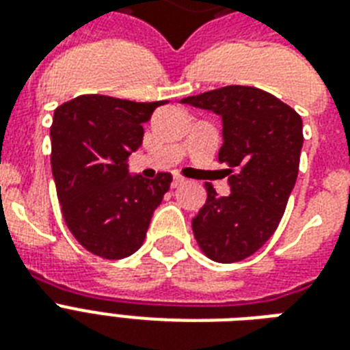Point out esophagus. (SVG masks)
Masks as SVG:
<instances>
[{"instance_id":"esophagus-1","label":"esophagus","mask_w":350,"mask_h":350,"mask_svg":"<svg viewBox=\"0 0 350 350\" xmlns=\"http://www.w3.org/2000/svg\"><path fill=\"white\" fill-rule=\"evenodd\" d=\"M181 183H183V178H181V176H174V178H172V183H170V185H172L176 189V187H180Z\"/></svg>"}]
</instances>
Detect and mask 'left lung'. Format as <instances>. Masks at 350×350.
<instances>
[{
	"mask_svg": "<svg viewBox=\"0 0 350 350\" xmlns=\"http://www.w3.org/2000/svg\"><path fill=\"white\" fill-rule=\"evenodd\" d=\"M181 103L221 116L229 196L205 183L207 202L192 219L203 254L218 263L241 261L261 249L280 225L294 189L304 123L294 109L265 90L229 85L183 98Z\"/></svg>",
	"mask_w": 350,
	"mask_h": 350,
	"instance_id": "left-lung-1",
	"label": "left lung"
}]
</instances>
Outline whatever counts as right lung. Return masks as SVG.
Segmentation results:
<instances>
[{
    "label": "right lung",
    "instance_id": "add662e5",
    "mask_svg": "<svg viewBox=\"0 0 350 350\" xmlns=\"http://www.w3.org/2000/svg\"><path fill=\"white\" fill-rule=\"evenodd\" d=\"M167 101L136 103L83 94L63 103L51 126L52 176L68 230L92 254H134L172 176L129 174V156L143 142V123Z\"/></svg>",
    "mask_w": 350,
    "mask_h": 350
}]
</instances>
